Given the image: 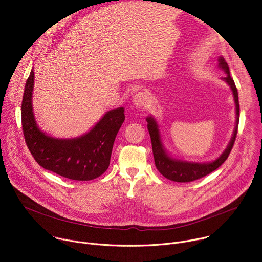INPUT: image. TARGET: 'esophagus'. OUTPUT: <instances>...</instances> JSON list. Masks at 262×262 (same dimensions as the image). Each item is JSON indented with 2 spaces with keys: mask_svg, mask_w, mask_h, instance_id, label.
<instances>
[{
  "mask_svg": "<svg viewBox=\"0 0 262 262\" xmlns=\"http://www.w3.org/2000/svg\"><path fill=\"white\" fill-rule=\"evenodd\" d=\"M133 103L137 107H146L149 104V97L145 92H138L133 98Z\"/></svg>",
  "mask_w": 262,
  "mask_h": 262,
  "instance_id": "obj_1",
  "label": "esophagus"
}]
</instances>
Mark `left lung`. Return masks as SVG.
Masks as SVG:
<instances>
[{"instance_id": "obj_1", "label": "left lung", "mask_w": 262, "mask_h": 262, "mask_svg": "<svg viewBox=\"0 0 262 262\" xmlns=\"http://www.w3.org/2000/svg\"><path fill=\"white\" fill-rule=\"evenodd\" d=\"M219 66L227 74L225 78H223V80L229 85V87L232 90V94H233V98H234V102H235L236 121H235V127L233 130V135L231 137V140H230L227 148L224 150V152L217 159H215L214 161L209 162V163H194V162H186V161H181V160L172 158L166 151L165 146L162 141V137H161L160 126H159L156 118L152 116H148L146 118L147 128L149 130V135H150V139H151L152 152H154L156 167L163 176H165L166 178H168L170 180H173L176 182H190V181H194L196 179L206 176L207 174L216 170L224 162L227 160V158L231 151V149L233 147V144H234V141L236 138V134H237L238 121H239L238 93H237V89L235 87L234 81L230 76L229 66L223 57L219 58Z\"/></svg>"}]
</instances>
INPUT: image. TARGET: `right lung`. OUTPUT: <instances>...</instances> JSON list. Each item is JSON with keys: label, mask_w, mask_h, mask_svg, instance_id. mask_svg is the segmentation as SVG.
<instances>
[{"label": "right lung", "mask_w": 262, "mask_h": 262, "mask_svg": "<svg viewBox=\"0 0 262 262\" xmlns=\"http://www.w3.org/2000/svg\"><path fill=\"white\" fill-rule=\"evenodd\" d=\"M34 70L27 80L23 102L21 124L25 140L35 161L42 168L72 180H92L106 171L115 138L124 122V108L111 110L85 135L58 139L47 135L36 123L32 95Z\"/></svg>", "instance_id": "obj_1"}]
</instances>
